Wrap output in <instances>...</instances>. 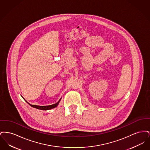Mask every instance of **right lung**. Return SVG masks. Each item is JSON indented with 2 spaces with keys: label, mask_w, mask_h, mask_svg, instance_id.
I'll use <instances>...</instances> for the list:
<instances>
[{
  "label": "right lung",
  "mask_w": 150,
  "mask_h": 150,
  "mask_svg": "<svg viewBox=\"0 0 150 150\" xmlns=\"http://www.w3.org/2000/svg\"><path fill=\"white\" fill-rule=\"evenodd\" d=\"M60 100H61V99L59 100V101H58L57 103H55V104H53V105H50V106H37V105H33L30 104L27 101H26V102H28V103L29 104V105H30L31 107H34V108L39 109V110H50V109H52V108H55V107H57V106H58V103H59V101H60Z\"/></svg>",
  "instance_id": "obj_1"
}]
</instances>
